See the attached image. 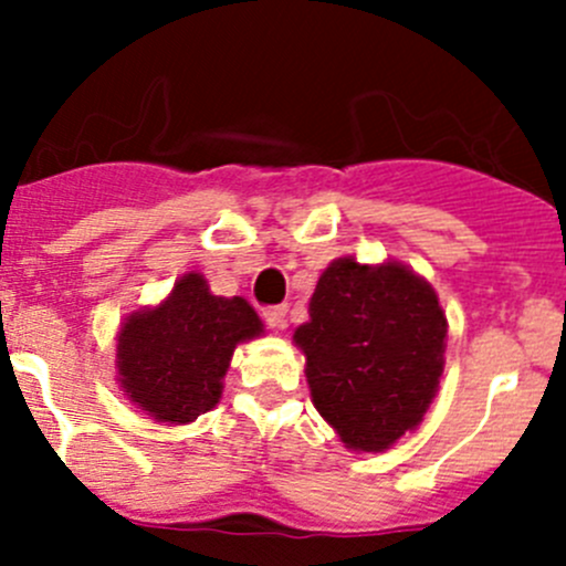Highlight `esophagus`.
Returning <instances> with one entry per match:
<instances>
[{
	"label": "esophagus",
	"mask_w": 566,
	"mask_h": 566,
	"mask_svg": "<svg viewBox=\"0 0 566 566\" xmlns=\"http://www.w3.org/2000/svg\"><path fill=\"white\" fill-rule=\"evenodd\" d=\"M262 317H265V323L271 325L273 331L287 328V306H268V310L262 312Z\"/></svg>",
	"instance_id": "34e87169"
}]
</instances>
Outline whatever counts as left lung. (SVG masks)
<instances>
[{"mask_svg": "<svg viewBox=\"0 0 566 566\" xmlns=\"http://www.w3.org/2000/svg\"><path fill=\"white\" fill-rule=\"evenodd\" d=\"M295 345L312 402L353 452H384L416 430L443 373L447 315L430 282L402 262H331Z\"/></svg>", "mask_w": 566, "mask_h": 566, "instance_id": "left-lung-1", "label": "left lung"}]
</instances>
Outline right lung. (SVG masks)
<instances>
[{"mask_svg":"<svg viewBox=\"0 0 566 566\" xmlns=\"http://www.w3.org/2000/svg\"><path fill=\"white\" fill-rule=\"evenodd\" d=\"M260 334L262 319L247 301L213 295L199 273H186L167 301L119 328V389L156 421L188 424L216 408L232 353Z\"/></svg>","mask_w":566,"mask_h":566,"instance_id":"1","label":"right lung"}]
</instances>
